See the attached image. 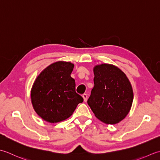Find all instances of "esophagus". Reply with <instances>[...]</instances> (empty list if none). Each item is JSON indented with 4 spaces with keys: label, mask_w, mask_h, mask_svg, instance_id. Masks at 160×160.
<instances>
[{
    "label": "esophagus",
    "mask_w": 160,
    "mask_h": 160,
    "mask_svg": "<svg viewBox=\"0 0 160 160\" xmlns=\"http://www.w3.org/2000/svg\"><path fill=\"white\" fill-rule=\"evenodd\" d=\"M82 97H83V101L85 102H87V100H88V95L86 94H83V95H82Z\"/></svg>",
    "instance_id": "obj_1"
}]
</instances>
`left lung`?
I'll return each instance as SVG.
<instances>
[{
  "instance_id": "left-lung-1",
  "label": "left lung",
  "mask_w": 160,
  "mask_h": 160,
  "mask_svg": "<svg viewBox=\"0 0 160 160\" xmlns=\"http://www.w3.org/2000/svg\"><path fill=\"white\" fill-rule=\"evenodd\" d=\"M93 71L94 86L88 104L100 121L115 124L124 119L131 108V84L124 72L113 65H97Z\"/></svg>"
}]
</instances>
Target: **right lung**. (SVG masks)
I'll use <instances>...</instances> for the list:
<instances>
[{
    "label": "right lung",
    "instance_id": "add662e5",
    "mask_svg": "<svg viewBox=\"0 0 160 160\" xmlns=\"http://www.w3.org/2000/svg\"><path fill=\"white\" fill-rule=\"evenodd\" d=\"M73 68L70 62L57 61L45 68L36 79L31 90L32 103L45 121H63L83 102L76 92L75 81L70 76Z\"/></svg>",
    "mask_w": 160,
    "mask_h": 160
}]
</instances>
